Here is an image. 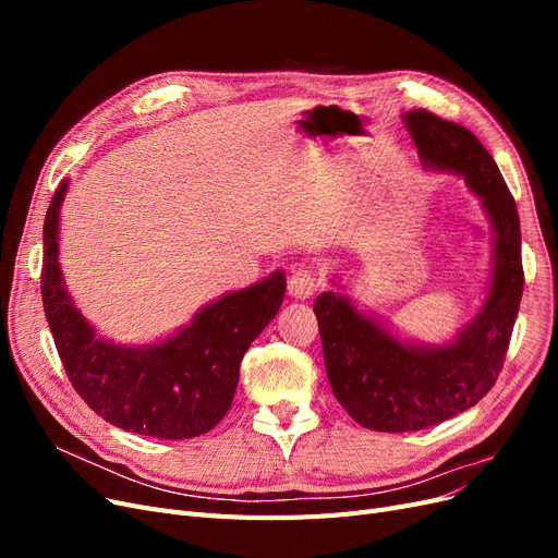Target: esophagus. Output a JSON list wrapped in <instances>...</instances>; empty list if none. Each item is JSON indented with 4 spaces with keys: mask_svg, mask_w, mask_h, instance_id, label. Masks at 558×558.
<instances>
[{
    "mask_svg": "<svg viewBox=\"0 0 558 558\" xmlns=\"http://www.w3.org/2000/svg\"><path fill=\"white\" fill-rule=\"evenodd\" d=\"M316 289H318V279H316L314 272H310V269H305V267L295 269V272L289 279V293L295 300L312 298L316 293Z\"/></svg>",
    "mask_w": 558,
    "mask_h": 558,
    "instance_id": "34e87169",
    "label": "esophagus"
}]
</instances>
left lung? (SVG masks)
<instances>
[{"label":"left lung","mask_w":558,"mask_h":558,"mask_svg":"<svg viewBox=\"0 0 558 558\" xmlns=\"http://www.w3.org/2000/svg\"><path fill=\"white\" fill-rule=\"evenodd\" d=\"M418 158L461 174L496 232L494 279L482 312L445 347L402 344L337 293L314 302L335 398L361 426L424 430L477 404L498 379L523 293L517 202L498 165L468 128L426 109L404 116Z\"/></svg>","instance_id":"obj_1"}]
</instances>
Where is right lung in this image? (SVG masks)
Returning a JSON list of instances; mask_svg holds the SVG:
<instances>
[{
	"label": "right lung",
	"instance_id": "1",
	"mask_svg": "<svg viewBox=\"0 0 558 558\" xmlns=\"http://www.w3.org/2000/svg\"><path fill=\"white\" fill-rule=\"evenodd\" d=\"M64 193L66 181L58 185L44 221L41 298L74 391L109 424L130 433L160 440L209 433L230 410L246 349L281 307L283 272L211 302L170 340L111 344L95 335L62 283L58 216Z\"/></svg>",
	"mask_w": 558,
	"mask_h": 558
}]
</instances>
